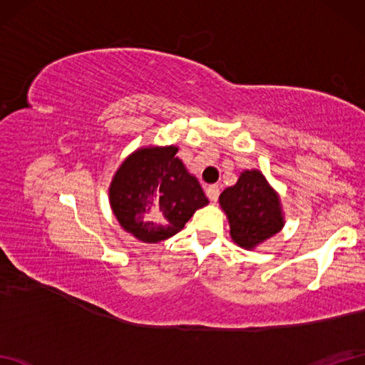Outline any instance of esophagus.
<instances>
[{"label": "esophagus", "instance_id": "obj_1", "mask_svg": "<svg viewBox=\"0 0 365 365\" xmlns=\"http://www.w3.org/2000/svg\"><path fill=\"white\" fill-rule=\"evenodd\" d=\"M205 195H207L208 199L212 200V202H216V200H218V197H220V187H218V185H210V187H207Z\"/></svg>", "mask_w": 365, "mask_h": 365}]
</instances>
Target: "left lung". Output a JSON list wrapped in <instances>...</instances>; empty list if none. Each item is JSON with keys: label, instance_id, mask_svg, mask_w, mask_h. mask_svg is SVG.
<instances>
[{"label": "left lung", "instance_id": "left-lung-1", "mask_svg": "<svg viewBox=\"0 0 365 365\" xmlns=\"http://www.w3.org/2000/svg\"><path fill=\"white\" fill-rule=\"evenodd\" d=\"M230 238L243 250L252 251L282 230L285 218L281 197L259 169H246L234 187L220 195Z\"/></svg>", "mask_w": 365, "mask_h": 365}]
</instances>
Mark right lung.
<instances>
[{
    "mask_svg": "<svg viewBox=\"0 0 365 365\" xmlns=\"http://www.w3.org/2000/svg\"><path fill=\"white\" fill-rule=\"evenodd\" d=\"M177 152V145L139 147L113 175L108 191L111 210L122 229L143 243L174 237L208 204Z\"/></svg>",
    "mask_w": 365,
    "mask_h": 365,
    "instance_id": "obj_1",
    "label": "right lung"
}]
</instances>
